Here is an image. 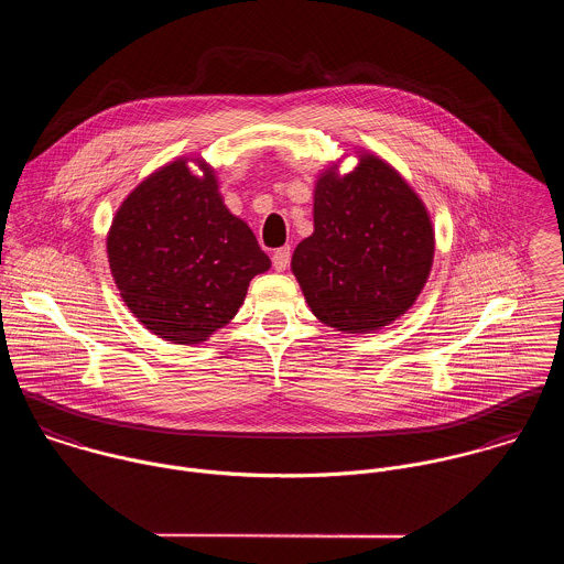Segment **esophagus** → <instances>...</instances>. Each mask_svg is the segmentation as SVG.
I'll use <instances>...</instances> for the list:
<instances>
[{
    "label": "esophagus",
    "mask_w": 564,
    "mask_h": 564,
    "mask_svg": "<svg viewBox=\"0 0 564 564\" xmlns=\"http://www.w3.org/2000/svg\"><path fill=\"white\" fill-rule=\"evenodd\" d=\"M291 262V247H280L273 251V269L275 271H286Z\"/></svg>",
    "instance_id": "esophagus-1"
}]
</instances>
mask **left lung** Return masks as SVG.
<instances>
[{"label":"left lung","mask_w":564,"mask_h":564,"mask_svg":"<svg viewBox=\"0 0 564 564\" xmlns=\"http://www.w3.org/2000/svg\"><path fill=\"white\" fill-rule=\"evenodd\" d=\"M340 173L329 162L315 182V232L300 242L291 271L319 322L371 334L403 317L434 262V226L402 173L360 150Z\"/></svg>","instance_id":"obj_1"}]
</instances>
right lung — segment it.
Masks as SVG:
<instances>
[{
	"label": "right lung",
	"instance_id": "add662e5",
	"mask_svg": "<svg viewBox=\"0 0 564 564\" xmlns=\"http://www.w3.org/2000/svg\"><path fill=\"white\" fill-rule=\"evenodd\" d=\"M106 251L130 313L177 345L204 343L232 322L251 278L271 267L249 226L224 204L217 171L202 156L150 173L117 208Z\"/></svg>",
	"mask_w": 564,
	"mask_h": 564
}]
</instances>
